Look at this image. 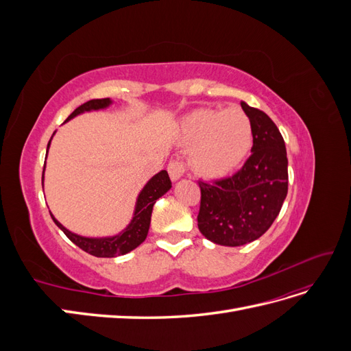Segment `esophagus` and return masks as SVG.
<instances>
[{
    "mask_svg": "<svg viewBox=\"0 0 351 351\" xmlns=\"http://www.w3.org/2000/svg\"><path fill=\"white\" fill-rule=\"evenodd\" d=\"M184 171H186V167L182 161H180V159H171V161H169L168 174H169V178H171L173 182H177V180L182 178Z\"/></svg>",
    "mask_w": 351,
    "mask_h": 351,
    "instance_id": "obj_1",
    "label": "esophagus"
}]
</instances>
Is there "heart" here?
Returning a JSON list of instances; mask_svg holds the SVG:
<instances>
[{
    "label": "heart",
    "instance_id": "heart-1",
    "mask_svg": "<svg viewBox=\"0 0 351 351\" xmlns=\"http://www.w3.org/2000/svg\"><path fill=\"white\" fill-rule=\"evenodd\" d=\"M186 143L193 145L190 165L206 178H219L236 169L253 145L249 117L240 108H200L182 123Z\"/></svg>",
    "mask_w": 351,
    "mask_h": 351
}]
</instances>
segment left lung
<instances>
[{"instance_id": "8db88e82", "label": "left lung", "mask_w": 351, "mask_h": 351, "mask_svg": "<svg viewBox=\"0 0 351 351\" xmlns=\"http://www.w3.org/2000/svg\"><path fill=\"white\" fill-rule=\"evenodd\" d=\"M241 108L252 123V155L234 176L199 182V231L212 243L230 247L265 234L289 192V159L278 127L246 102Z\"/></svg>"}]
</instances>
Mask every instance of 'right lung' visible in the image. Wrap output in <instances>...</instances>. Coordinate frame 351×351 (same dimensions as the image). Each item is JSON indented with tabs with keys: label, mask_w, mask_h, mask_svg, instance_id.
I'll return each mask as SVG.
<instances>
[{
	"label": "right lung",
	"mask_w": 351,
	"mask_h": 351,
	"mask_svg": "<svg viewBox=\"0 0 351 351\" xmlns=\"http://www.w3.org/2000/svg\"><path fill=\"white\" fill-rule=\"evenodd\" d=\"M112 101L110 98H104V99H92L84 102L80 105L79 108L74 110L70 115L69 120L74 119V117L88 112V111H98L110 107ZM51 143V141H49ZM48 143V147H49ZM48 154V151H47ZM44 171H45V165H44ZM171 189V180L168 177V173L165 169L159 171L155 174L149 182L145 184L142 189V192L137 196L136 200V206H134V214L130 221V224L127 226L121 232H119L117 236L112 237H83L79 234H74V232L69 231L64 226H61L60 222L54 218V215H51L52 219L57 224V227L64 232V234L79 246L82 250L86 253L92 254V256L97 258H115V256H121V254H125L136 249L139 244H142L147 236V231H149L151 226V215H152V209L155 202L164 196L168 190ZM51 214V212H49Z\"/></svg>",
	"instance_id": "1"
}]
</instances>
